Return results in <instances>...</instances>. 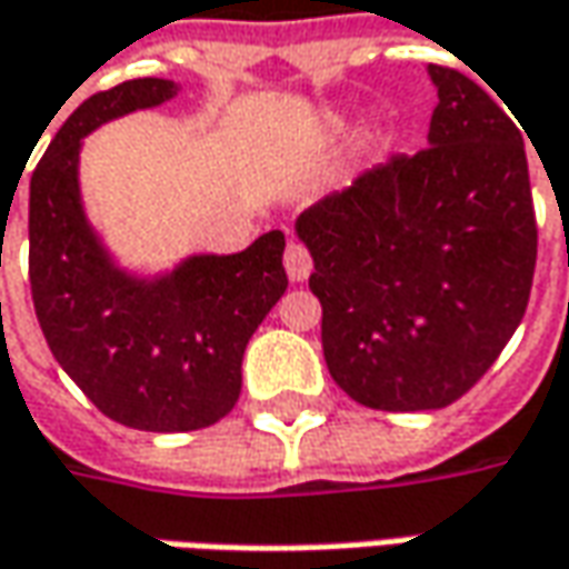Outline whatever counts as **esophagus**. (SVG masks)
<instances>
[{"label": "esophagus", "instance_id": "obj_1", "mask_svg": "<svg viewBox=\"0 0 569 569\" xmlns=\"http://www.w3.org/2000/svg\"><path fill=\"white\" fill-rule=\"evenodd\" d=\"M283 264L292 283H302V280H308V273H311V254H308V248L299 246V242H289V246H286Z\"/></svg>", "mask_w": 569, "mask_h": 569}]
</instances>
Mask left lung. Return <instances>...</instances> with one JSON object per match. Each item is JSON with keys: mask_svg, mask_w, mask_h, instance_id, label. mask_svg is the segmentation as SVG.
Instances as JSON below:
<instances>
[{"mask_svg": "<svg viewBox=\"0 0 569 569\" xmlns=\"http://www.w3.org/2000/svg\"><path fill=\"white\" fill-rule=\"evenodd\" d=\"M428 74V148L296 220L330 378L383 412L443 409L479 381L526 315L539 251L513 119L462 71Z\"/></svg>", "mask_w": 569, "mask_h": 569, "instance_id": "8db88e82", "label": "left lung"}]
</instances>
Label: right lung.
Listing matches in <instances>:
<instances>
[{
	"mask_svg": "<svg viewBox=\"0 0 569 569\" xmlns=\"http://www.w3.org/2000/svg\"><path fill=\"white\" fill-rule=\"evenodd\" d=\"M179 84L134 78L88 97L30 176V296L56 362L103 416L138 431H198L242 390V356L286 292L280 229L239 254H194L163 277L116 267L88 223L78 153L93 128L160 107Z\"/></svg>",
	"mask_w": 569,
	"mask_h": 569,
	"instance_id": "1",
	"label": "right lung"
}]
</instances>
